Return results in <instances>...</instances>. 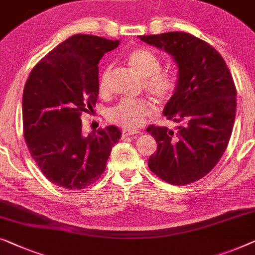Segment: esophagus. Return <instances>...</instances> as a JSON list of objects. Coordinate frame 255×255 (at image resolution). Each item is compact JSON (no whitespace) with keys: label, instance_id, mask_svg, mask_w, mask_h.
<instances>
[{"label":"esophagus","instance_id":"obj_1","mask_svg":"<svg viewBox=\"0 0 255 255\" xmlns=\"http://www.w3.org/2000/svg\"><path fill=\"white\" fill-rule=\"evenodd\" d=\"M139 132H136V131H132V130H123L122 131V138H128V136H130V135H135V134H138Z\"/></svg>","mask_w":255,"mask_h":255}]
</instances>
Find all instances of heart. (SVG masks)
Returning <instances> with one entry per match:
<instances>
[{
  "instance_id": "heart-1",
  "label": "heart",
  "mask_w": 255,
  "mask_h": 255,
  "mask_svg": "<svg viewBox=\"0 0 255 255\" xmlns=\"http://www.w3.org/2000/svg\"><path fill=\"white\" fill-rule=\"evenodd\" d=\"M125 61L131 69L143 78V87L158 101H168L179 86V77L175 71H162L161 60L148 48H134L128 51ZM112 66L107 65L99 78V90L106 93ZM153 106L146 100H125L109 110L108 120L128 130H136L152 116Z\"/></svg>"
}]
</instances>
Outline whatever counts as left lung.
Returning <instances> with one entry per match:
<instances>
[{
	"label": "left lung",
	"instance_id": "8db88e82",
	"mask_svg": "<svg viewBox=\"0 0 255 255\" xmlns=\"http://www.w3.org/2000/svg\"><path fill=\"white\" fill-rule=\"evenodd\" d=\"M139 38L172 55L179 69L178 90L163 114L182 125L175 131L153 124L147 128L157 141L148 168L164 182L187 185L212 171L226 152L237 108L234 78L219 51L190 33Z\"/></svg>",
	"mask_w": 255,
	"mask_h": 255
}]
</instances>
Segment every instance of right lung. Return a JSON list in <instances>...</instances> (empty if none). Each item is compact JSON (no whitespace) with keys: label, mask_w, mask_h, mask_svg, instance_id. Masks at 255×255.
Instances as JSON below:
<instances>
[{"label":"right lung","mask_w":255,"mask_h":255,"mask_svg":"<svg viewBox=\"0 0 255 255\" xmlns=\"http://www.w3.org/2000/svg\"><path fill=\"white\" fill-rule=\"evenodd\" d=\"M119 45V40L75 34L29 73L23 93L24 138L36 165L55 185L77 191L97 182L119 142V128L85 134L80 120L98 100L99 62Z\"/></svg>","instance_id":"obj_1"}]
</instances>
